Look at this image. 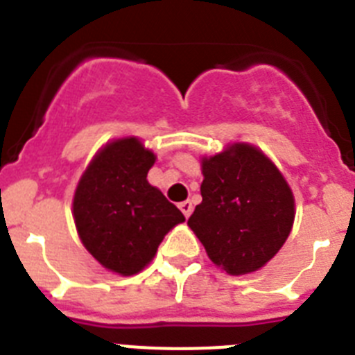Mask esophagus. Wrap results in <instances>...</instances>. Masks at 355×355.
I'll use <instances>...</instances> for the list:
<instances>
[{"mask_svg":"<svg viewBox=\"0 0 355 355\" xmlns=\"http://www.w3.org/2000/svg\"><path fill=\"white\" fill-rule=\"evenodd\" d=\"M180 209L183 211V215L188 218V216H190V213H192L193 206H192V202H190V200H183V202H180Z\"/></svg>","mask_w":355,"mask_h":355,"instance_id":"34e87169","label":"esophagus"}]
</instances>
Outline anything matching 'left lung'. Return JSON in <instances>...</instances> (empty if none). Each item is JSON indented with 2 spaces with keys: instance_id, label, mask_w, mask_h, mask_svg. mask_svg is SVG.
<instances>
[{
  "instance_id": "obj_1",
  "label": "left lung",
  "mask_w": 355,
  "mask_h": 355,
  "mask_svg": "<svg viewBox=\"0 0 355 355\" xmlns=\"http://www.w3.org/2000/svg\"><path fill=\"white\" fill-rule=\"evenodd\" d=\"M202 202L188 218L208 258L229 275L259 270L284 245L295 220L290 184L268 156L245 142L200 159Z\"/></svg>"
}]
</instances>
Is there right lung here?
I'll use <instances>...</instances> for the list:
<instances>
[{"label": "right lung", "mask_w": 355, "mask_h": 355, "mask_svg": "<svg viewBox=\"0 0 355 355\" xmlns=\"http://www.w3.org/2000/svg\"><path fill=\"white\" fill-rule=\"evenodd\" d=\"M156 155L137 137L103 146L78 181L72 216L78 236L99 265L135 275L155 258L165 234L184 216L149 184Z\"/></svg>", "instance_id": "1"}]
</instances>
